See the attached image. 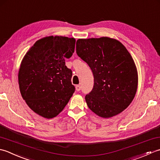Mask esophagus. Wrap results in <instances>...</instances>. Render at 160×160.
<instances>
[{
  "label": "esophagus",
  "mask_w": 160,
  "mask_h": 160,
  "mask_svg": "<svg viewBox=\"0 0 160 160\" xmlns=\"http://www.w3.org/2000/svg\"><path fill=\"white\" fill-rule=\"evenodd\" d=\"M75 88H76V90L78 92V91L81 90V86H79V85H77V86H75Z\"/></svg>",
  "instance_id": "1"
}]
</instances>
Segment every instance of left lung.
I'll use <instances>...</instances> for the list:
<instances>
[{
    "label": "left lung",
    "instance_id": "left-lung-1",
    "mask_svg": "<svg viewBox=\"0 0 160 160\" xmlns=\"http://www.w3.org/2000/svg\"><path fill=\"white\" fill-rule=\"evenodd\" d=\"M76 50L94 75L93 89L85 97L89 108L106 119L123 112L138 86V70L126 47L117 39L103 37L78 39Z\"/></svg>",
    "mask_w": 160,
    "mask_h": 160
}]
</instances>
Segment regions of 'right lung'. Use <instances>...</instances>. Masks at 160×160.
Wrapping results in <instances>:
<instances>
[{"instance_id": "1", "label": "right lung", "mask_w": 160, "mask_h": 160, "mask_svg": "<svg viewBox=\"0 0 160 160\" xmlns=\"http://www.w3.org/2000/svg\"><path fill=\"white\" fill-rule=\"evenodd\" d=\"M76 40L62 36L42 38L26 52L18 70L21 96L44 118L57 116L69 102L75 88L72 72L65 63L74 53Z\"/></svg>"}]
</instances>
